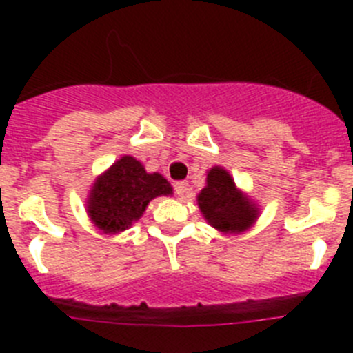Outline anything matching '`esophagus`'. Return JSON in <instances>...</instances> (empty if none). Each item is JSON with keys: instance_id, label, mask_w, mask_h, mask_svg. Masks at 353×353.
<instances>
[{"instance_id": "esophagus-1", "label": "esophagus", "mask_w": 353, "mask_h": 353, "mask_svg": "<svg viewBox=\"0 0 353 353\" xmlns=\"http://www.w3.org/2000/svg\"><path fill=\"white\" fill-rule=\"evenodd\" d=\"M174 190H176V194L177 196H186V193L190 191V188H188V183L186 181H179V183L174 184Z\"/></svg>"}]
</instances>
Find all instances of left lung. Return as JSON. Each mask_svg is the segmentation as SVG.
<instances>
[{"instance_id": "1", "label": "left lung", "mask_w": 353, "mask_h": 353, "mask_svg": "<svg viewBox=\"0 0 353 353\" xmlns=\"http://www.w3.org/2000/svg\"><path fill=\"white\" fill-rule=\"evenodd\" d=\"M203 219L222 234H243L259 216V206L241 191L234 177L223 167L215 165L206 172V186L196 196Z\"/></svg>"}]
</instances>
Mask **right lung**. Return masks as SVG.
<instances>
[{"mask_svg":"<svg viewBox=\"0 0 353 353\" xmlns=\"http://www.w3.org/2000/svg\"><path fill=\"white\" fill-rule=\"evenodd\" d=\"M167 194L172 186L162 174L147 172L140 160L123 155L95 177L85 210L99 230L119 234L143 216L152 199Z\"/></svg>","mask_w":353,"mask_h":353,"instance_id":"right-lung-1","label":"right lung"}]
</instances>
